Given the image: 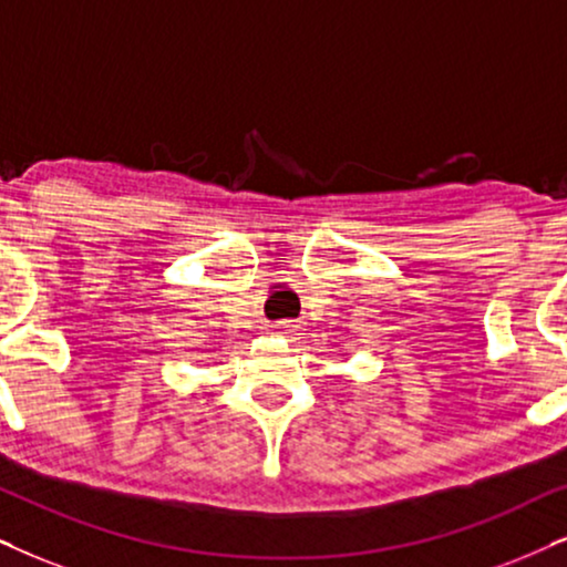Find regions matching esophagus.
<instances>
[{
  "mask_svg": "<svg viewBox=\"0 0 567 567\" xmlns=\"http://www.w3.org/2000/svg\"><path fill=\"white\" fill-rule=\"evenodd\" d=\"M277 329H279V334H288L290 332V324H288V321H279Z\"/></svg>",
  "mask_w": 567,
  "mask_h": 567,
  "instance_id": "esophagus-1",
  "label": "esophagus"
}]
</instances>
